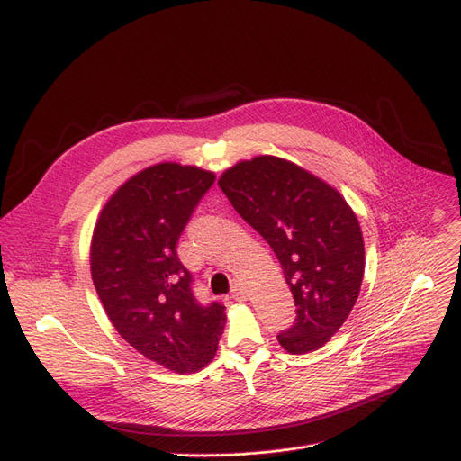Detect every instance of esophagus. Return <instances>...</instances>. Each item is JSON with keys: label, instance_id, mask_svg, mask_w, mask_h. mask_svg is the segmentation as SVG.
<instances>
[{"label": "esophagus", "instance_id": "1", "mask_svg": "<svg viewBox=\"0 0 461 461\" xmlns=\"http://www.w3.org/2000/svg\"><path fill=\"white\" fill-rule=\"evenodd\" d=\"M232 299L234 301H244L246 297H244V291H242V287L238 285V284H234V289H232Z\"/></svg>", "mask_w": 461, "mask_h": 461}]
</instances>
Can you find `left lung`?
<instances>
[{
    "label": "left lung",
    "mask_w": 461,
    "mask_h": 461,
    "mask_svg": "<svg viewBox=\"0 0 461 461\" xmlns=\"http://www.w3.org/2000/svg\"><path fill=\"white\" fill-rule=\"evenodd\" d=\"M219 187L284 268L297 318L278 342L289 354L314 352L359 297L365 246L354 210L323 179L272 155L234 164Z\"/></svg>",
    "instance_id": "left-lung-1"
}]
</instances>
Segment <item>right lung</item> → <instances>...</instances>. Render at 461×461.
I'll use <instances>...</instances> for the list:
<instances>
[{"instance_id":"add662e5","label":"right lung","mask_w":461,"mask_h":461,"mask_svg":"<svg viewBox=\"0 0 461 461\" xmlns=\"http://www.w3.org/2000/svg\"><path fill=\"white\" fill-rule=\"evenodd\" d=\"M213 172L160 162L132 176L105 202L92 232L90 274L117 333L174 373L206 366L225 329V306H202L177 240Z\"/></svg>"}]
</instances>
